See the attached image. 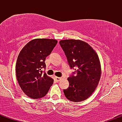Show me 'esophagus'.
<instances>
[{
  "instance_id": "1",
  "label": "esophagus",
  "mask_w": 122,
  "mask_h": 122,
  "mask_svg": "<svg viewBox=\"0 0 122 122\" xmlns=\"http://www.w3.org/2000/svg\"><path fill=\"white\" fill-rule=\"evenodd\" d=\"M55 79L57 81H60V80H61V77H55Z\"/></svg>"
}]
</instances>
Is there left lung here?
Wrapping results in <instances>:
<instances>
[{
    "label": "left lung",
    "instance_id": "left-lung-1",
    "mask_svg": "<svg viewBox=\"0 0 122 122\" xmlns=\"http://www.w3.org/2000/svg\"><path fill=\"white\" fill-rule=\"evenodd\" d=\"M60 45L70 67L75 71L68 78L69 85L64 89V95L72 102L84 101L95 91L100 81L102 70L99 57L93 49L82 41L61 40Z\"/></svg>",
    "mask_w": 122,
    "mask_h": 122
}]
</instances>
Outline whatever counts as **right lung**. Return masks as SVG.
Wrapping results in <instances>:
<instances>
[{
    "instance_id": "obj_1",
    "label": "right lung",
    "mask_w": 122,
    "mask_h": 122,
    "mask_svg": "<svg viewBox=\"0 0 122 122\" xmlns=\"http://www.w3.org/2000/svg\"><path fill=\"white\" fill-rule=\"evenodd\" d=\"M57 43L53 39L37 38L31 40L23 47L16 63V76L23 92L32 99L44 97L53 84V79L43 74L46 68V57Z\"/></svg>"
}]
</instances>
